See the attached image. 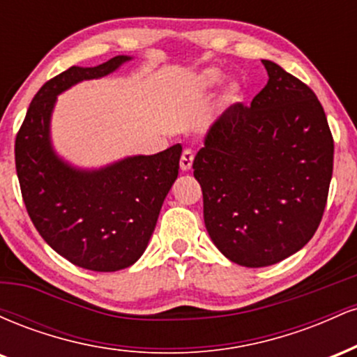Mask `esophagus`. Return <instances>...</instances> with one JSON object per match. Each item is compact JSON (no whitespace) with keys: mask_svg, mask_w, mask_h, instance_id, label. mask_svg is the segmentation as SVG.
I'll return each mask as SVG.
<instances>
[{"mask_svg":"<svg viewBox=\"0 0 357 357\" xmlns=\"http://www.w3.org/2000/svg\"><path fill=\"white\" fill-rule=\"evenodd\" d=\"M192 159H195V153L191 149H184L181 154V161H179V166H181L183 171H190L192 166Z\"/></svg>","mask_w":357,"mask_h":357,"instance_id":"34e87169","label":"esophagus"}]
</instances>
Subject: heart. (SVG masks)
<instances>
[{
  "mask_svg": "<svg viewBox=\"0 0 357 357\" xmlns=\"http://www.w3.org/2000/svg\"><path fill=\"white\" fill-rule=\"evenodd\" d=\"M220 82H221V73L218 70H215V68H208V70H204L202 75H199L198 85L202 89H213L216 87ZM223 99L225 102H228V104H236V102L243 99V89H241L238 84H230L227 87V90H225Z\"/></svg>",
  "mask_w": 357,
  "mask_h": 357,
  "instance_id": "1",
  "label": "heart"
}]
</instances>
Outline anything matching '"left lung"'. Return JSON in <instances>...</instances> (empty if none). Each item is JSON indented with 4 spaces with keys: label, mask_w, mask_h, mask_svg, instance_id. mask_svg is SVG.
I'll use <instances>...</instances> for the list:
<instances>
[{
    "label": "left lung",
    "mask_w": 357,
    "mask_h": 357,
    "mask_svg": "<svg viewBox=\"0 0 357 357\" xmlns=\"http://www.w3.org/2000/svg\"><path fill=\"white\" fill-rule=\"evenodd\" d=\"M268 82L250 107L235 104L210 127L192 169L213 243L243 267L294 255L321 223L334 139L304 82L261 60Z\"/></svg>",
    "instance_id": "left-lung-1"
}]
</instances>
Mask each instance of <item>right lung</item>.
Segmentation results:
<instances>
[{"label":"right lung","mask_w":357,"mask_h":357,"mask_svg":"<svg viewBox=\"0 0 357 357\" xmlns=\"http://www.w3.org/2000/svg\"><path fill=\"white\" fill-rule=\"evenodd\" d=\"M130 56L97 67H70L36 92L15 141V162L28 215L42 238L73 265L116 272L136 264L178 178L181 144L132 155L100 169H77L55 154L50 117L56 96L82 80L100 79Z\"/></svg>","instance_id":"add662e5"}]
</instances>
